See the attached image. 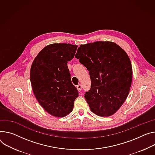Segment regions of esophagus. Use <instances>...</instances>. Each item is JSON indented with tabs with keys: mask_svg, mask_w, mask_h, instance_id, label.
Returning a JSON list of instances; mask_svg holds the SVG:
<instances>
[{
	"mask_svg": "<svg viewBox=\"0 0 155 155\" xmlns=\"http://www.w3.org/2000/svg\"><path fill=\"white\" fill-rule=\"evenodd\" d=\"M77 88L78 91H81V89H82V87H81V84H78V85L77 86Z\"/></svg>",
	"mask_w": 155,
	"mask_h": 155,
	"instance_id": "esophagus-1",
	"label": "esophagus"
}]
</instances>
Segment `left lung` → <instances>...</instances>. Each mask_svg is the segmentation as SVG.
<instances>
[{
  "label": "left lung",
  "mask_w": 155,
  "mask_h": 155,
  "mask_svg": "<svg viewBox=\"0 0 155 155\" xmlns=\"http://www.w3.org/2000/svg\"><path fill=\"white\" fill-rule=\"evenodd\" d=\"M75 58L90 71V90L85 94L91 110L97 116L114 114L127 97L132 80L128 55L113 42L81 45Z\"/></svg>",
  "instance_id": "1"
}]
</instances>
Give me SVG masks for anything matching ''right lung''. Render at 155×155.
Here are the masks:
<instances>
[{"label": "right lung", "mask_w": 155, "mask_h": 155, "mask_svg": "<svg viewBox=\"0 0 155 155\" xmlns=\"http://www.w3.org/2000/svg\"><path fill=\"white\" fill-rule=\"evenodd\" d=\"M77 45L55 43L42 49L33 62L30 81L36 100L51 115L64 117L71 112L78 92L67 66Z\"/></svg>", "instance_id": "1"}]
</instances>
